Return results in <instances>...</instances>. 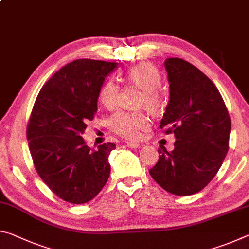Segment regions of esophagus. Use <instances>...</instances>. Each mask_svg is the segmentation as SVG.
<instances>
[{"label":"esophagus","mask_w":249,"mask_h":249,"mask_svg":"<svg viewBox=\"0 0 249 249\" xmlns=\"http://www.w3.org/2000/svg\"><path fill=\"white\" fill-rule=\"evenodd\" d=\"M126 145H127V147H129V148H138V147H140V144H137V142H126Z\"/></svg>","instance_id":"1"}]
</instances>
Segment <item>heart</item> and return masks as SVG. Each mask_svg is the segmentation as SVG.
Masks as SVG:
<instances>
[{
  "label": "heart",
  "instance_id": "heart-1",
  "mask_svg": "<svg viewBox=\"0 0 249 249\" xmlns=\"http://www.w3.org/2000/svg\"><path fill=\"white\" fill-rule=\"evenodd\" d=\"M127 79L135 86L144 91L142 103L150 109H156L159 105L157 89L161 84L159 71L149 64H141L128 70ZM120 89L115 81L107 80L101 87L99 99L105 107H114L119 101ZM148 116L141 112L120 111L113 114L107 121V126L112 132L127 140H136L141 132L149 127Z\"/></svg>",
  "mask_w": 249,
  "mask_h": 249
}]
</instances>
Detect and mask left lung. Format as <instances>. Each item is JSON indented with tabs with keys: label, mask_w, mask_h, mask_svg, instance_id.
I'll return each instance as SVG.
<instances>
[{
	"label": "left lung",
	"mask_w": 249,
	"mask_h": 249,
	"mask_svg": "<svg viewBox=\"0 0 249 249\" xmlns=\"http://www.w3.org/2000/svg\"><path fill=\"white\" fill-rule=\"evenodd\" d=\"M169 102L159 127L174 132L175 149H162L149 170L160 187L190 196L208 185L229 150L231 119L217 88L190 62L168 58Z\"/></svg>",
	"instance_id": "left-lung-1"
}]
</instances>
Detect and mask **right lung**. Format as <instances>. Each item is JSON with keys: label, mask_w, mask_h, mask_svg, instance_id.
Returning <instances> with one entry per match:
<instances>
[{"label": "right lung", "mask_w": 249, "mask_h": 249, "mask_svg": "<svg viewBox=\"0 0 249 249\" xmlns=\"http://www.w3.org/2000/svg\"><path fill=\"white\" fill-rule=\"evenodd\" d=\"M119 64L78 59L58 70L41 88L27 125L34 165L50 190L82 204L98 196L111 172L115 144L91 149L81 135L98 111L101 87Z\"/></svg>", "instance_id": "right-lung-1"}]
</instances>
